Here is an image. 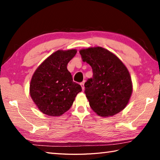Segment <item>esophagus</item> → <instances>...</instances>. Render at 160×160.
Here are the masks:
<instances>
[{"label": "esophagus", "mask_w": 160, "mask_h": 160, "mask_svg": "<svg viewBox=\"0 0 160 160\" xmlns=\"http://www.w3.org/2000/svg\"><path fill=\"white\" fill-rule=\"evenodd\" d=\"M80 85H81V88H82V90H85V82H81L80 83Z\"/></svg>", "instance_id": "esophagus-1"}]
</instances>
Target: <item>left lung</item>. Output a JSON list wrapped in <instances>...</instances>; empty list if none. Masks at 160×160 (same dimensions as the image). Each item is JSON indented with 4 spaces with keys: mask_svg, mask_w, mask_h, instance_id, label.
<instances>
[{
    "mask_svg": "<svg viewBox=\"0 0 160 160\" xmlns=\"http://www.w3.org/2000/svg\"><path fill=\"white\" fill-rule=\"evenodd\" d=\"M80 53L93 71V78L85 84L92 109L102 117L123 110L132 92L131 77L125 65L114 53L100 47L83 48Z\"/></svg>",
    "mask_w": 160,
    "mask_h": 160,
    "instance_id": "1",
    "label": "left lung"
}]
</instances>
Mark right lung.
I'll return each instance as SVG.
<instances>
[{"mask_svg": "<svg viewBox=\"0 0 160 160\" xmlns=\"http://www.w3.org/2000/svg\"><path fill=\"white\" fill-rule=\"evenodd\" d=\"M76 49L58 50L42 62L32 75L29 94L40 112L60 116L68 111L82 88L67 69Z\"/></svg>", "mask_w": 160, "mask_h": 160, "instance_id": "1", "label": "right lung"}]
</instances>
